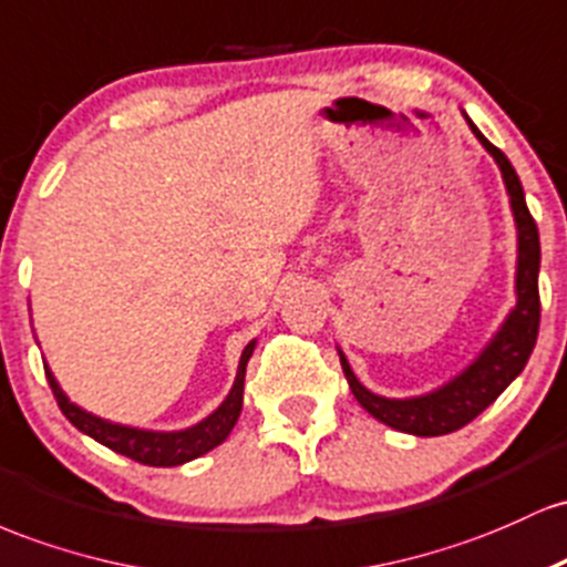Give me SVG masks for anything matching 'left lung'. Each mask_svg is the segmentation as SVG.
I'll return each instance as SVG.
<instances>
[{"label":"left lung","mask_w":567,"mask_h":567,"mask_svg":"<svg viewBox=\"0 0 567 567\" xmlns=\"http://www.w3.org/2000/svg\"><path fill=\"white\" fill-rule=\"evenodd\" d=\"M466 117L468 128L480 144L493 155L498 163L501 176H504L508 203H512L514 225H517V278H514V291H517V305L506 321L501 323L498 332L487 342L485 351L463 369L457 378L444 383L436 391L423 393V396L410 399H385L372 393L369 388L359 383L348 364L346 353H340L342 372H346L348 385H351L355 402H359L372 417L380 423L391 425V429L404 431V434L415 436H442L453 434L472 423L480 412H485L501 393L506 391L508 383L523 372L527 359H530L533 348H536L538 321H540V300H538V267H540V244H538V227L527 212L523 184H519L517 171L512 168L508 157L498 146H493L482 136L480 128Z\"/></svg>","instance_id":"1"}]
</instances>
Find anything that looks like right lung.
<instances>
[{
	"label": "right lung",
	"mask_w": 567,
	"mask_h": 567,
	"mask_svg": "<svg viewBox=\"0 0 567 567\" xmlns=\"http://www.w3.org/2000/svg\"><path fill=\"white\" fill-rule=\"evenodd\" d=\"M254 346L257 340H251L244 348L238 361V374H235V383L227 393V399L221 402L206 421L189 425L182 431H146V429H133V425H120L104 417L91 415L82 406L69 402L66 393L61 391L59 380L53 378L50 367L44 364V374H48V383L53 388V396L59 402L61 412L69 417V423L78 425L82 434L95 439L104 447L114 450V453L131 457V461L144 463V466H182V463L195 461V457L206 455L208 450L219 447L227 436H230L233 425L238 423L240 406H244V378H246V364H249Z\"/></svg>",
	"instance_id": "add662e5"
}]
</instances>
